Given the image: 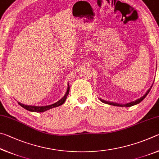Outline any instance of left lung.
Wrapping results in <instances>:
<instances>
[{"instance_id":"obj_1","label":"left lung","mask_w":159,"mask_h":159,"mask_svg":"<svg viewBox=\"0 0 159 159\" xmlns=\"http://www.w3.org/2000/svg\"><path fill=\"white\" fill-rule=\"evenodd\" d=\"M152 87H151V88H149V89L147 90V92L146 93V94H145V95H144L143 97H142V98H140L138 99H137V100H135V101L132 102H129V103H127V104H118V103H114V102L104 101V100H103V99H100V100H101L102 102H104V103L110 104V105L118 106V107H132V106H133V105H135V104H139V102H141L142 100H143V99H144L145 98H146V96L148 95V94H149V91H150V90H151V88H152Z\"/></svg>"}]
</instances>
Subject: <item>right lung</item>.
<instances>
[{
  "mask_svg": "<svg viewBox=\"0 0 159 159\" xmlns=\"http://www.w3.org/2000/svg\"><path fill=\"white\" fill-rule=\"evenodd\" d=\"M69 85H68V88H67V90L66 93L64 96L61 98L60 100H59L58 102H56L55 104H50V105H48V106H43V107H36V106H29V105H25V104L20 103V102H18V104H20L21 107H22L24 109H25L28 111H35V112H44L47 110H49L50 109H52L54 107H57L61 105L64 103V102L66 99L67 95H69Z\"/></svg>",
  "mask_w": 159,
  "mask_h": 159,
  "instance_id": "1",
  "label": "right lung"
}]
</instances>
